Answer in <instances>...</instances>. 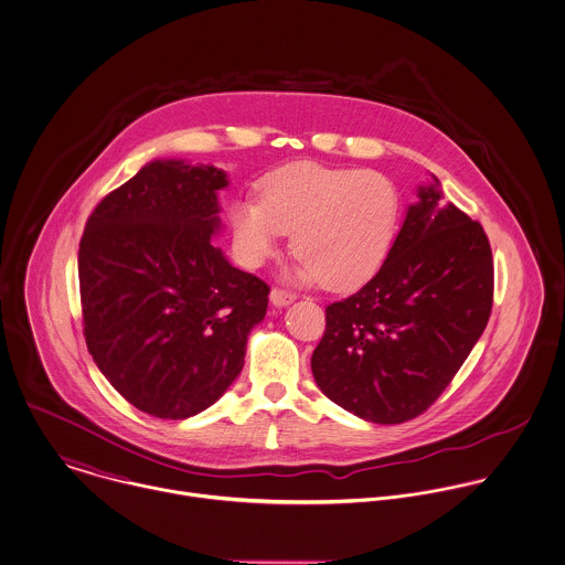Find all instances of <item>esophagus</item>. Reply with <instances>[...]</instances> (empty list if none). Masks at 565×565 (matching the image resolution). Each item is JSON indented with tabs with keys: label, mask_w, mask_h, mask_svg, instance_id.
Here are the masks:
<instances>
[{
	"label": "esophagus",
	"mask_w": 565,
	"mask_h": 565,
	"mask_svg": "<svg viewBox=\"0 0 565 565\" xmlns=\"http://www.w3.org/2000/svg\"><path fill=\"white\" fill-rule=\"evenodd\" d=\"M295 299H297L295 292H288V290H281V288H273V290H270V303H273L275 308H286V306H290Z\"/></svg>",
	"instance_id": "1"
}]
</instances>
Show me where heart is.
I'll return each mask as SVG.
<instances>
[{
	"mask_svg": "<svg viewBox=\"0 0 565 565\" xmlns=\"http://www.w3.org/2000/svg\"><path fill=\"white\" fill-rule=\"evenodd\" d=\"M396 214V190L381 173L299 162L270 173L259 201H234L230 223L247 266H262L292 232V252L301 255L295 277L344 290L379 268Z\"/></svg>",
	"mask_w": 565,
	"mask_h": 565,
	"instance_id": "obj_1",
	"label": "heart"
}]
</instances>
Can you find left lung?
<instances>
[{"instance_id":"8db88e82","label":"left lung","mask_w":565,"mask_h":565,"mask_svg":"<svg viewBox=\"0 0 565 565\" xmlns=\"http://www.w3.org/2000/svg\"><path fill=\"white\" fill-rule=\"evenodd\" d=\"M439 199L438 178L420 186L375 277L324 310L313 379L369 423L398 425L427 412L490 320V241L481 223Z\"/></svg>"}]
</instances>
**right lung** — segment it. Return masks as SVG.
<instances>
[{"label":"right lung","instance_id":"right-lung-1","mask_svg":"<svg viewBox=\"0 0 565 565\" xmlns=\"http://www.w3.org/2000/svg\"><path fill=\"white\" fill-rule=\"evenodd\" d=\"M227 173L153 160L95 207L77 273L86 347L136 409L184 420L241 375L270 288L212 245Z\"/></svg>","mask_w":565,"mask_h":565}]
</instances>
